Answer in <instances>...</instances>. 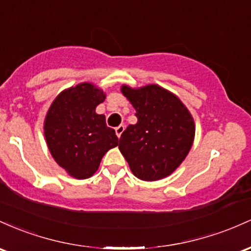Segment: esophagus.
Returning a JSON list of instances; mask_svg holds the SVG:
<instances>
[{
	"instance_id": "34e87169",
	"label": "esophagus",
	"mask_w": 251,
	"mask_h": 251,
	"mask_svg": "<svg viewBox=\"0 0 251 251\" xmlns=\"http://www.w3.org/2000/svg\"><path fill=\"white\" fill-rule=\"evenodd\" d=\"M115 131H116V135H117V136H118V137H121V135H122L123 131H125V126L121 125V126H116V129H115Z\"/></svg>"
}]
</instances>
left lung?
Instances as JSON below:
<instances>
[{
  "label": "left lung",
  "mask_w": 251,
  "mask_h": 251,
  "mask_svg": "<svg viewBox=\"0 0 251 251\" xmlns=\"http://www.w3.org/2000/svg\"><path fill=\"white\" fill-rule=\"evenodd\" d=\"M136 110V125L121 135V153L136 178L156 181L171 176L190 151L196 134L192 115L176 95L151 84L121 88Z\"/></svg>",
  "instance_id": "8db88e82"
}]
</instances>
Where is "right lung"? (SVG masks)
Here are the masks:
<instances>
[{"mask_svg": "<svg viewBox=\"0 0 251 251\" xmlns=\"http://www.w3.org/2000/svg\"><path fill=\"white\" fill-rule=\"evenodd\" d=\"M104 100L103 90L80 83L60 92L47 111L44 133L50 154L75 179L94 176L104 154L118 145L105 116L96 114Z\"/></svg>", "mask_w": 251, "mask_h": 251, "instance_id": "right-lung-1", "label": "right lung"}]
</instances>
